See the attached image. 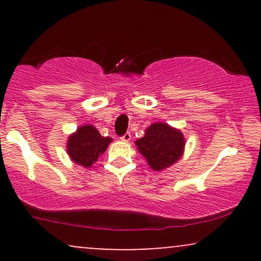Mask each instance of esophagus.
Listing matches in <instances>:
<instances>
[{"instance_id":"34e87169","label":"esophagus","mask_w":261,"mask_h":261,"mask_svg":"<svg viewBox=\"0 0 261 261\" xmlns=\"http://www.w3.org/2000/svg\"><path fill=\"white\" fill-rule=\"evenodd\" d=\"M121 141H124V142H128V141L131 140V135L130 133H126L125 135H122V136L120 137Z\"/></svg>"}]
</instances>
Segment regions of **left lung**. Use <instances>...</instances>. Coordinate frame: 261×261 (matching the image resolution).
I'll list each match as a JSON object with an SVG mask.
<instances>
[{"mask_svg": "<svg viewBox=\"0 0 261 261\" xmlns=\"http://www.w3.org/2000/svg\"><path fill=\"white\" fill-rule=\"evenodd\" d=\"M135 143L154 170H162L174 164L181 157L184 149V137L180 131L163 122L152 124L146 130L145 136Z\"/></svg>", "mask_w": 261, "mask_h": 261, "instance_id": "left-lung-1", "label": "left lung"}]
</instances>
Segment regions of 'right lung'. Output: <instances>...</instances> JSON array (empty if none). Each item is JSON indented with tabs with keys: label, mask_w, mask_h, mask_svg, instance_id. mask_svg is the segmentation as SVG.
Wrapping results in <instances>:
<instances>
[{
	"label": "right lung",
	"mask_w": 261,
	"mask_h": 261,
	"mask_svg": "<svg viewBox=\"0 0 261 261\" xmlns=\"http://www.w3.org/2000/svg\"><path fill=\"white\" fill-rule=\"evenodd\" d=\"M110 141V137L101 136L94 126L85 125L68 137L67 153L74 163L88 168L104 153Z\"/></svg>",
	"instance_id": "obj_1"
}]
</instances>
